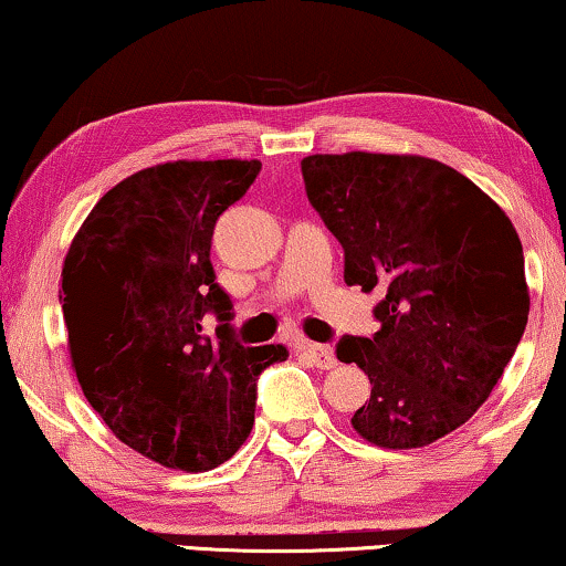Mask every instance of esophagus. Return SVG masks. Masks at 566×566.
Returning a JSON list of instances; mask_svg holds the SVG:
<instances>
[{"instance_id":"obj_1","label":"esophagus","mask_w":566,"mask_h":566,"mask_svg":"<svg viewBox=\"0 0 566 566\" xmlns=\"http://www.w3.org/2000/svg\"><path fill=\"white\" fill-rule=\"evenodd\" d=\"M298 352L303 357H308L316 367H322V370H329V367L337 365V357H334L332 347H326V344L298 342Z\"/></svg>"}]
</instances>
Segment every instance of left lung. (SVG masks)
<instances>
[{
    "instance_id": "left-lung-1",
    "label": "left lung",
    "mask_w": 566,
    "mask_h": 566,
    "mask_svg": "<svg viewBox=\"0 0 566 566\" xmlns=\"http://www.w3.org/2000/svg\"><path fill=\"white\" fill-rule=\"evenodd\" d=\"M301 174L344 250V283L380 296V329L337 344L342 363H357L373 385L355 431L413 449L460 429L528 322L511 219L470 178L421 155H308Z\"/></svg>"
}]
</instances>
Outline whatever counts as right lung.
Returning <instances> with one entry per match:
<instances>
[{"instance_id":"1","label":"right lung","mask_w":566,"mask_h":566,"mask_svg":"<svg viewBox=\"0 0 566 566\" xmlns=\"http://www.w3.org/2000/svg\"><path fill=\"white\" fill-rule=\"evenodd\" d=\"M260 160H176L106 191L73 237L63 318L81 390L114 437L163 467L214 470L250 437L260 373L283 344L244 347L209 250ZM214 313V338L200 329Z\"/></svg>"}]
</instances>
